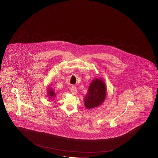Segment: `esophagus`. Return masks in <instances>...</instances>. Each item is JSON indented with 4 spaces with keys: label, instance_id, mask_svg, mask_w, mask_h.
<instances>
[{
    "label": "esophagus",
    "instance_id": "34e87169",
    "mask_svg": "<svg viewBox=\"0 0 158 158\" xmlns=\"http://www.w3.org/2000/svg\"><path fill=\"white\" fill-rule=\"evenodd\" d=\"M71 93H72V94H73V95L76 94L77 93V87H75V86H72L71 89Z\"/></svg>",
    "mask_w": 158,
    "mask_h": 158
}]
</instances>
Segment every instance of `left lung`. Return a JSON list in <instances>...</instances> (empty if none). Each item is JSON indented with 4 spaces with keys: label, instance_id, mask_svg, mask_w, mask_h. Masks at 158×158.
Here are the masks:
<instances>
[{
    "label": "left lung",
    "instance_id": "obj_1",
    "mask_svg": "<svg viewBox=\"0 0 158 158\" xmlns=\"http://www.w3.org/2000/svg\"><path fill=\"white\" fill-rule=\"evenodd\" d=\"M106 97V85L103 79H94L89 87L84 98L85 105L87 110L97 108L101 105Z\"/></svg>",
    "mask_w": 158,
    "mask_h": 158
}]
</instances>
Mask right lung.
I'll return each instance as SVG.
<instances>
[{"label": "right lung", "mask_w": 158, "mask_h": 158, "mask_svg": "<svg viewBox=\"0 0 158 158\" xmlns=\"http://www.w3.org/2000/svg\"><path fill=\"white\" fill-rule=\"evenodd\" d=\"M48 98L52 101L54 100V98L56 97V94L54 93V91H53L51 87L49 86V87L48 89Z\"/></svg>", "instance_id": "add662e5"}]
</instances>
